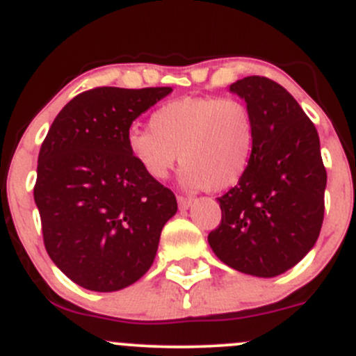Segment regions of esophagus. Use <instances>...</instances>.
<instances>
[{"label":"esophagus","mask_w":356,"mask_h":356,"mask_svg":"<svg viewBox=\"0 0 356 356\" xmlns=\"http://www.w3.org/2000/svg\"><path fill=\"white\" fill-rule=\"evenodd\" d=\"M191 202H193V200H191V198L178 197V207H179V210H188L190 207H191Z\"/></svg>","instance_id":"1"}]
</instances>
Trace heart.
<instances>
[{"instance_id": "1", "label": "heart", "mask_w": 356, "mask_h": 356, "mask_svg": "<svg viewBox=\"0 0 356 356\" xmlns=\"http://www.w3.org/2000/svg\"><path fill=\"white\" fill-rule=\"evenodd\" d=\"M149 129L127 134V149L147 177L163 179L181 165L188 188L222 191L250 165L255 127L249 107L235 99L183 97L163 104Z\"/></svg>"}]
</instances>
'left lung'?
<instances>
[{
  "label": "left lung",
  "instance_id": "8db88e82",
  "mask_svg": "<svg viewBox=\"0 0 356 356\" xmlns=\"http://www.w3.org/2000/svg\"><path fill=\"white\" fill-rule=\"evenodd\" d=\"M229 90L252 114L254 151L241 181L217 198L222 222L209 243L232 269L275 277L296 266L319 237L326 188L319 136L277 82L252 75Z\"/></svg>",
  "mask_w": 356,
  "mask_h": 356
}]
</instances>
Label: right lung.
<instances>
[{
	"label": "right lung",
	"mask_w": 356,
	"mask_h": 356,
	"mask_svg": "<svg viewBox=\"0 0 356 356\" xmlns=\"http://www.w3.org/2000/svg\"><path fill=\"white\" fill-rule=\"evenodd\" d=\"M171 87H97L75 95L40 147L33 197L45 249L75 284L124 289L147 273L177 213L173 191L147 177L127 149L136 118Z\"/></svg>",
	"instance_id": "add662e5"
}]
</instances>
